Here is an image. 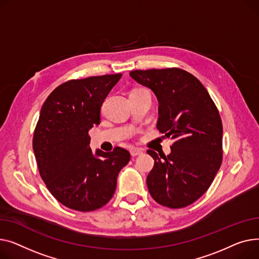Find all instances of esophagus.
<instances>
[{
    "label": "esophagus",
    "instance_id": "esophagus-1",
    "mask_svg": "<svg viewBox=\"0 0 259 259\" xmlns=\"http://www.w3.org/2000/svg\"><path fill=\"white\" fill-rule=\"evenodd\" d=\"M130 153L132 155V157H137V156H140L143 154V150L140 148H136V147H132L130 149Z\"/></svg>",
    "mask_w": 259,
    "mask_h": 259
}]
</instances>
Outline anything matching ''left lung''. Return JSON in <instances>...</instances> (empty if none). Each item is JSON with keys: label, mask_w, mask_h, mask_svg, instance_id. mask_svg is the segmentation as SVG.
Here are the masks:
<instances>
[{"label": "left lung", "mask_w": 259, "mask_h": 259, "mask_svg": "<svg viewBox=\"0 0 259 259\" xmlns=\"http://www.w3.org/2000/svg\"><path fill=\"white\" fill-rule=\"evenodd\" d=\"M130 76L149 88L159 102L157 128L171 138L168 156L147 150L155 160L146 184L162 206L183 208L207 191L223 160V124L201 81L184 70H135Z\"/></svg>", "instance_id": "obj_1"}]
</instances>
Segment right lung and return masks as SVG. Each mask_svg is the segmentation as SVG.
Returning <instances> with one entry per match:
<instances>
[{
	"label": "right lung",
	"mask_w": 259,
	"mask_h": 259,
	"mask_svg": "<svg viewBox=\"0 0 259 259\" xmlns=\"http://www.w3.org/2000/svg\"><path fill=\"white\" fill-rule=\"evenodd\" d=\"M121 76L69 80L41 106L32 142L38 171L52 195L70 209L88 212L104 206L130 162L124 148L93 154L90 147L89 131L100 123L101 105Z\"/></svg>",
	"instance_id": "1"
}]
</instances>
